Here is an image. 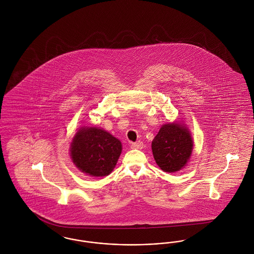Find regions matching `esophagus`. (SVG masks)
<instances>
[{
    "instance_id": "1",
    "label": "esophagus",
    "mask_w": 254,
    "mask_h": 254,
    "mask_svg": "<svg viewBox=\"0 0 254 254\" xmlns=\"http://www.w3.org/2000/svg\"><path fill=\"white\" fill-rule=\"evenodd\" d=\"M130 146H131V148H135V149H142L144 147V144H143V142L138 141L136 143H132Z\"/></svg>"
}]
</instances>
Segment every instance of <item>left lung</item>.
Listing matches in <instances>:
<instances>
[{"mask_svg":"<svg viewBox=\"0 0 254 254\" xmlns=\"http://www.w3.org/2000/svg\"><path fill=\"white\" fill-rule=\"evenodd\" d=\"M153 157L163 171L173 173L181 170L189 162L193 140L189 128L179 122L163 125L152 144Z\"/></svg>","mask_w":254,"mask_h":254,"instance_id":"left-lung-1","label":"left lung"}]
</instances>
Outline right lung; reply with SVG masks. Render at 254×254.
<instances>
[{"label":"right lung","instance_id":"1","mask_svg":"<svg viewBox=\"0 0 254 254\" xmlns=\"http://www.w3.org/2000/svg\"><path fill=\"white\" fill-rule=\"evenodd\" d=\"M73 164L87 175L108 176L115 168L122 152L121 142L97 127H83L70 144Z\"/></svg>","mask_w":254,"mask_h":254}]
</instances>
